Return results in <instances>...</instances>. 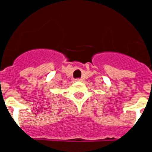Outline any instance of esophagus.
Segmentation results:
<instances>
[{
	"instance_id": "1",
	"label": "esophagus",
	"mask_w": 152,
	"mask_h": 152,
	"mask_svg": "<svg viewBox=\"0 0 152 152\" xmlns=\"http://www.w3.org/2000/svg\"><path fill=\"white\" fill-rule=\"evenodd\" d=\"M75 80H76V81H82V79H81V78H77V79H75Z\"/></svg>"
}]
</instances>
